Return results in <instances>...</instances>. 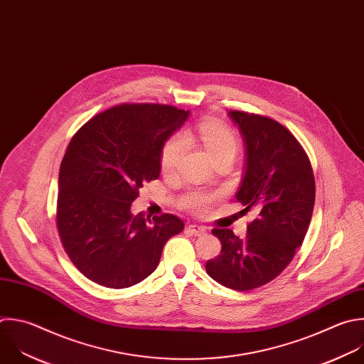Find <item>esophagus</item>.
Returning a JSON list of instances; mask_svg holds the SVG:
<instances>
[{
  "label": "esophagus",
  "instance_id": "esophagus-1",
  "mask_svg": "<svg viewBox=\"0 0 364 364\" xmlns=\"http://www.w3.org/2000/svg\"><path fill=\"white\" fill-rule=\"evenodd\" d=\"M187 231H188V232H191L193 235H203V234H205V232H207V230H205L204 227H201V225H196V224H190V225L187 227Z\"/></svg>",
  "mask_w": 364,
  "mask_h": 364
}]
</instances>
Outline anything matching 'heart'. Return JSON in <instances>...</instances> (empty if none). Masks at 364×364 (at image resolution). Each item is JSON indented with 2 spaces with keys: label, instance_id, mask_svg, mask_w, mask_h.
Returning <instances> with one entry per match:
<instances>
[{
  "label": "heart",
  "instance_id": "obj_1",
  "mask_svg": "<svg viewBox=\"0 0 364 364\" xmlns=\"http://www.w3.org/2000/svg\"><path fill=\"white\" fill-rule=\"evenodd\" d=\"M187 143H198L213 161L221 159L234 160L238 153V140L231 130L214 121H201L194 127L183 130L181 136H173L164 143L160 154V167L164 174L170 176L178 170L187 153ZM214 198L213 194L196 191L184 198L183 205L196 214H203Z\"/></svg>",
  "mask_w": 364,
  "mask_h": 364
}]
</instances>
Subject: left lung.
Here are the masks:
<instances>
[{
    "label": "left lung",
    "mask_w": 364,
    "mask_h": 364,
    "mask_svg": "<svg viewBox=\"0 0 364 364\" xmlns=\"http://www.w3.org/2000/svg\"><path fill=\"white\" fill-rule=\"evenodd\" d=\"M246 144V170L235 198L253 211L246 238L213 228L221 252L205 263L207 274L224 287L247 291L276 279L293 260L310 225L316 183L297 139L276 119L231 109Z\"/></svg>",
    "instance_id": "left-lung-1"
}]
</instances>
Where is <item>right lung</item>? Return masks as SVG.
Instances as JSON below:
<instances>
[{
	"label": "right lung",
	"instance_id": "obj_1",
	"mask_svg": "<svg viewBox=\"0 0 364 364\" xmlns=\"http://www.w3.org/2000/svg\"><path fill=\"white\" fill-rule=\"evenodd\" d=\"M188 111L166 104L124 102L73 136L58 176L57 228L73 264L91 282L126 289L149 277L166 241L184 228L173 214H132L143 184L160 176L166 140Z\"/></svg>",
	"mask_w": 364,
	"mask_h": 364
}]
</instances>
